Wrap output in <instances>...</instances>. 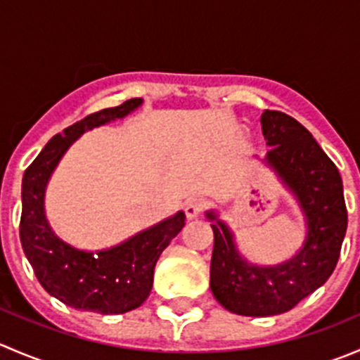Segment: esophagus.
I'll return each mask as SVG.
<instances>
[{
    "mask_svg": "<svg viewBox=\"0 0 360 360\" xmlns=\"http://www.w3.org/2000/svg\"><path fill=\"white\" fill-rule=\"evenodd\" d=\"M207 202L203 198H190L184 203V212H186V217L193 219V217L200 216V214L205 210Z\"/></svg>",
    "mask_w": 360,
    "mask_h": 360,
    "instance_id": "esophagus-1",
    "label": "esophagus"
}]
</instances>
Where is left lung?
I'll list each match as a JSON object with an SVG mask.
<instances>
[{"label": "left lung", "instance_id": "8db88e82", "mask_svg": "<svg viewBox=\"0 0 360 360\" xmlns=\"http://www.w3.org/2000/svg\"><path fill=\"white\" fill-rule=\"evenodd\" d=\"M261 127L271 146L264 160L297 198L308 231L292 259L263 268L248 263L226 224L207 212L214 221L210 289L226 310L245 317L284 314L321 288L335 271L348 223L340 170L311 134L292 116L271 110L261 115Z\"/></svg>", "mask_w": 360, "mask_h": 360}]
</instances>
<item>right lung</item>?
Here are the masks:
<instances>
[{
  "label": "right lung",
  "mask_w": 360,
  "mask_h": 360,
  "mask_svg": "<svg viewBox=\"0 0 360 360\" xmlns=\"http://www.w3.org/2000/svg\"><path fill=\"white\" fill-rule=\"evenodd\" d=\"M141 104L143 99H129L72 123L46 143L24 172L20 244L25 257L43 289L76 310L115 315L141 307L153 288L160 254L184 226V212H177L116 248L94 254L64 244L45 219V186L68 148L85 130L123 118Z\"/></svg>",
  "instance_id": "1"
}]
</instances>
